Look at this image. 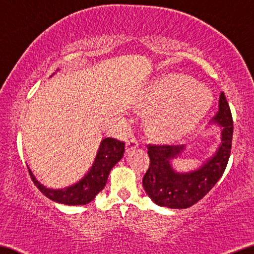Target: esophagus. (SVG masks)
Returning a JSON list of instances; mask_svg holds the SVG:
<instances>
[{
  "instance_id": "obj_1",
  "label": "esophagus",
  "mask_w": 254,
  "mask_h": 254,
  "mask_svg": "<svg viewBox=\"0 0 254 254\" xmlns=\"http://www.w3.org/2000/svg\"><path fill=\"white\" fill-rule=\"evenodd\" d=\"M139 146V141L137 138H131L130 140H127V147H126V150L127 153H128V151H131L132 149L137 148V147Z\"/></svg>"
}]
</instances>
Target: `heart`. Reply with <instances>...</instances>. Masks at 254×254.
<instances>
[{"mask_svg": "<svg viewBox=\"0 0 254 254\" xmlns=\"http://www.w3.org/2000/svg\"><path fill=\"white\" fill-rule=\"evenodd\" d=\"M211 104L209 90L181 75L158 79L142 97L145 107L161 109L151 121V131L162 139H173L190 131L206 114Z\"/></svg>", "mask_w": 254, "mask_h": 254, "instance_id": "heart-1", "label": "heart"}]
</instances>
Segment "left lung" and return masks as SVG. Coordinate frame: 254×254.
I'll return each instance as SVG.
<instances>
[{"mask_svg":"<svg viewBox=\"0 0 254 254\" xmlns=\"http://www.w3.org/2000/svg\"><path fill=\"white\" fill-rule=\"evenodd\" d=\"M221 127V143L213 156L197 170L179 173L170 164L185 146L148 145L149 168L142 179L143 188L155 204L170 209H187L202 199L220 179L228 163L233 140V117L226 96L221 92L219 111L213 117Z\"/></svg>","mask_w":254,"mask_h":254,"instance_id":"left-lung-1","label":"left lung"}]
</instances>
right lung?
<instances>
[{
    "label": "right lung",
    "mask_w": 254,
    "mask_h": 254,
    "mask_svg": "<svg viewBox=\"0 0 254 254\" xmlns=\"http://www.w3.org/2000/svg\"><path fill=\"white\" fill-rule=\"evenodd\" d=\"M126 143L114 138H105L100 143L94 163L90 171L77 184L64 189H50L41 185L28 169L33 183L48 198L66 205H84L93 200L107 183L109 172L122 158Z\"/></svg>",
    "instance_id": "add662e5"
}]
</instances>
